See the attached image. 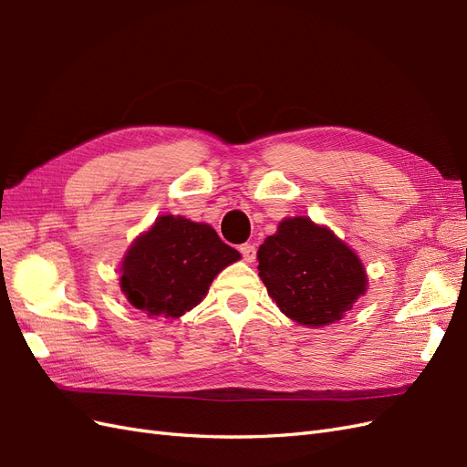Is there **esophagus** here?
Returning <instances> with one entry per match:
<instances>
[{
	"instance_id": "obj_1",
	"label": "esophagus",
	"mask_w": 467,
	"mask_h": 467,
	"mask_svg": "<svg viewBox=\"0 0 467 467\" xmlns=\"http://www.w3.org/2000/svg\"><path fill=\"white\" fill-rule=\"evenodd\" d=\"M238 250H241L243 258H244L248 264L256 260V246H254V244H248V243H246V244H243Z\"/></svg>"
}]
</instances>
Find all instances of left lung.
<instances>
[{
    "mask_svg": "<svg viewBox=\"0 0 467 467\" xmlns=\"http://www.w3.org/2000/svg\"><path fill=\"white\" fill-rule=\"evenodd\" d=\"M268 296L285 317L307 328L340 321L368 291L362 260L328 226L285 217L258 250Z\"/></svg>",
    "mask_w": 467,
    "mask_h": 467,
    "instance_id": "left-lung-1",
    "label": "left lung"
}]
</instances>
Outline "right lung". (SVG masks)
I'll return each mask as SVG.
<instances>
[{"instance_id": "1", "label": "right lung", "mask_w": 467, "mask_h": 467, "mask_svg": "<svg viewBox=\"0 0 467 467\" xmlns=\"http://www.w3.org/2000/svg\"><path fill=\"white\" fill-rule=\"evenodd\" d=\"M241 260L207 223L160 215L125 252L119 282L132 307L176 321L207 296L213 279Z\"/></svg>"}]
</instances>
